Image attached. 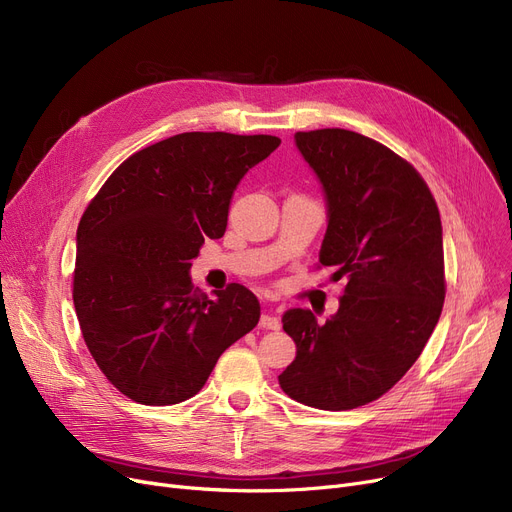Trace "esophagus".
<instances>
[{"label":"esophagus","mask_w":512,"mask_h":512,"mask_svg":"<svg viewBox=\"0 0 512 512\" xmlns=\"http://www.w3.org/2000/svg\"><path fill=\"white\" fill-rule=\"evenodd\" d=\"M259 326L263 330H280V319L276 315H272V313H265L259 319Z\"/></svg>","instance_id":"esophagus-1"}]
</instances>
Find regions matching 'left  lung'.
<instances>
[{
  "instance_id": "obj_1",
  "label": "left lung",
  "mask_w": 512,
  "mask_h": 512,
  "mask_svg": "<svg viewBox=\"0 0 512 512\" xmlns=\"http://www.w3.org/2000/svg\"><path fill=\"white\" fill-rule=\"evenodd\" d=\"M294 143L326 197L319 263L346 286L326 324L309 309L282 315L297 357L278 382L307 407L357 409L411 369L438 324L446 294L440 211L409 161L359 132H297Z\"/></svg>"
}]
</instances>
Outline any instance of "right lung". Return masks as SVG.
Wrapping results in <instances>:
<instances>
[{
  "instance_id": "right-lung-1",
  "label": "right lung",
  "mask_w": 512,
  "mask_h": 512,
  "mask_svg": "<svg viewBox=\"0 0 512 512\" xmlns=\"http://www.w3.org/2000/svg\"><path fill=\"white\" fill-rule=\"evenodd\" d=\"M280 139L182 132L130 155L76 230L74 309L89 353L124 396L178 405L259 321L255 294L193 288L191 261L222 238L238 182Z\"/></svg>"
}]
</instances>
